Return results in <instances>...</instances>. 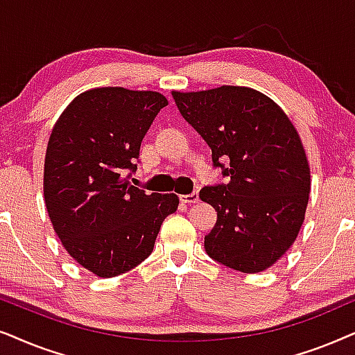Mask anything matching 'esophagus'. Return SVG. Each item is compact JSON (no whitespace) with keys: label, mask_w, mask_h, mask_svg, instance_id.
Instances as JSON below:
<instances>
[{"label":"esophagus","mask_w":355,"mask_h":355,"mask_svg":"<svg viewBox=\"0 0 355 355\" xmlns=\"http://www.w3.org/2000/svg\"><path fill=\"white\" fill-rule=\"evenodd\" d=\"M200 200V195H198V191H193L190 195H182L180 196V201L185 202V205H195Z\"/></svg>","instance_id":"1"}]
</instances>
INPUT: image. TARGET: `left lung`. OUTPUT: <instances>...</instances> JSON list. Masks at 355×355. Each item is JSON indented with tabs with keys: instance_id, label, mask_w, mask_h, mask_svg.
<instances>
[{
	"instance_id": "1",
	"label": "left lung",
	"mask_w": 355,
	"mask_h": 355,
	"mask_svg": "<svg viewBox=\"0 0 355 355\" xmlns=\"http://www.w3.org/2000/svg\"><path fill=\"white\" fill-rule=\"evenodd\" d=\"M172 96L229 178L200 191L217 211L206 253L235 271H264L291 248L305 219L310 167L299 133L282 108L254 89Z\"/></svg>"
}]
</instances>
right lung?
<instances>
[{
    "instance_id": "1",
    "label": "right lung",
    "mask_w": 355,
    "mask_h": 355,
    "mask_svg": "<svg viewBox=\"0 0 355 355\" xmlns=\"http://www.w3.org/2000/svg\"><path fill=\"white\" fill-rule=\"evenodd\" d=\"M162 94L97 87L79 94L56 120L45 154L44 196L66 252L98 277L123 274L153 253L178 196L135 187L141 141Z\"/></svg>"
}]
</instances>
